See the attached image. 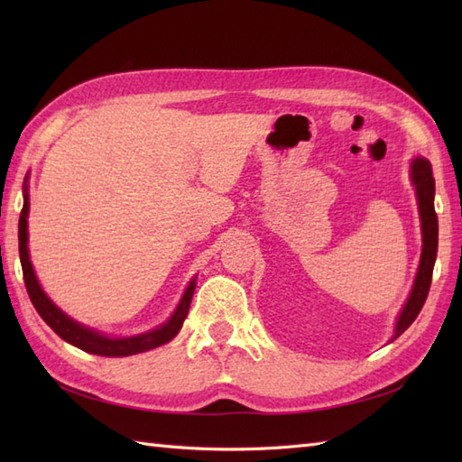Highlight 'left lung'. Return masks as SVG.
<instances>
[{
    "instance_id": "left-lung-1",
    "label": "left lung",
    "mask_w": 462,
    "mask_h": 462,
    "mask_svg": "<svg viewBox=\"0 0 462 462\" xmlns=\"http://www.w3.org/2000/svg\"><path fill=\"white\" fill-rule=\"evenodd\" d=\"M411 182L415 184L417 192V204H419V216H420V234H423V250H420V262L415 276L413 290L409 293V300L399 313V319L395 323L393 337L395 341L401 333H403L411 323L419 316L420 308L429 296L430 280H433V268L437 260V246H439V220L435 212V179L430 162L423 156L411 161Z\"/></svg>"
}]
</instances>
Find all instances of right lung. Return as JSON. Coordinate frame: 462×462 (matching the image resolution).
<instances>
[{
  "label": "right lung",
  "mask_w": 462,
  "mask_h": 462,
  "mask_svg": "<svg viewBox=\"0 0 462 462\" xmlns=\"http://www.w3.org/2000/svg\"><path fill=\"white\" fill-rule=\"evenodd\" d=\"M27 216H29V194H27V184H25L23 208H22V214H19V260H22V270H23V280H25L29 300H32L39 316L43 318V321L57 333L59 337L87 353H93V356L126 357V356H134V353H143V351L164 346V343H169L176 333L180 331L186 316H189L190 301L196 288V278L189 283V288L184 290V296L179 306H176L171 319L162 323L161 328L141 333V336L109 337L91 328H85L79 321L69 318L67 313H63L51 300L47 298V293L42 290V286H39L32 260H29V250H27Z\"/></svg>",
  "instance_id": "add662e5"
}]
</instances>
